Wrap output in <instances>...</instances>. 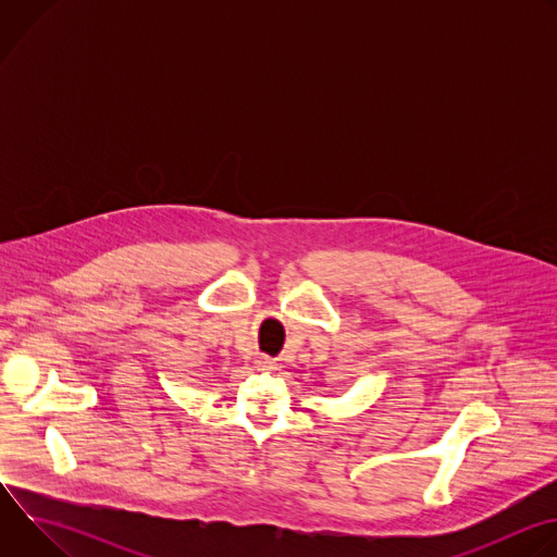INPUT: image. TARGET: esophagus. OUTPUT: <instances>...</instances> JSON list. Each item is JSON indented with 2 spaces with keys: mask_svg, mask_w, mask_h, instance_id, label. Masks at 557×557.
Instances as JSON below:
<instances>
[{
  "mask_svg": "<svg viewBox=\"0 0 557 557\" xmlns=\"http://www.w3.org/2000/svg\"><path fill=\"white\" fill-rule=\"evenodd\" d=\"M256 368H260V370H275V361L271 357H267V355H260L256 359Z\"/></svg>",
  "mask_w": 557,
  "mask_h": 557,
  "instance_id": "34e87169",
  "label": "esophagus"
}]
</instances>
